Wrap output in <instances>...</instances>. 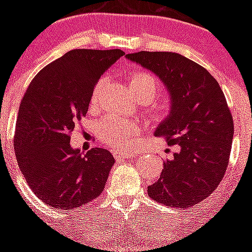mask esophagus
<instances>
[{
  "mask_svg": "<svg viewBox=\"0 0 252 252\" xmlns=\"http://www.w3.org/2000/svg\"><path fill=\"white\" fill-rule=\"evenodd\" d=\"M113 155H115L116 159H127V158H132L135 153L130 150H117L115 151Z\"/></svg>",
  "mask_w": 252,
  "mask_h": 252,
  "instance_id": "34e87169",
  "label": "esophagus"
}]
</instances>
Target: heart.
<instances>
[{"label":"heart","instance_id":"obj_1","mask_svg":"<svg viewBox=\"0 0 252 252\" xmlns=\"http://www.w3.org/2000/svg\"><path fill=\"white\" fill-rule=\"evenodd\" d=\"M128 83L133 95L148 94L151 99L157 93V79L145 70H135L128 74ZM103 86V81H98L94 86L92 99L94 101ZM99 132L104 141L113 148H126L130 145L131 137L137 132V125L124 119H107L101 124Z\"/></svg>","mask_w":252,"mask_h":252}]
</instances>
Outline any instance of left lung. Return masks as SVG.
<instances>
[{
  "label": "left lung",
  "instance_id": "obj_1",
  "mask_svg": "<svg viewBox=\"0 0 252 252\" xmlns=\"http://www.w3.org/2000/svg\"><path fill=\"white\" fill-rule=\"evenodd\" d=\"M126 58L159 77L170 95L169 115L154 133L178 151L162 164L148 194L169 207L190 208L217 188L228 164L233 119L223 92L207 69L178 53L139 51Z\"/></svg>",
  "mask_w": 252,
  "mask_h": 252
}]
</instances>
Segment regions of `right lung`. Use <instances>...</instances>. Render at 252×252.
<instances>
[{
    "label": "right lung",
    "mask_w": 252,
    "mask_h": 252,
    "mask_svg": "<svg viewBox=\"0 0 252 252\" xmlns=\"http://www.w3.org/2000/svg\"><path fill=\"white\" fill-rule=\"evenodd\" d=\"M125 55L120 49H74L40 70L26 90L15 130V153L28 186L43 202L75 209L103 192L115 164L106 149L70 146L101 75Z\"/></svg>",
    "instance_id": "right-lung-1"
}]
</instances>
